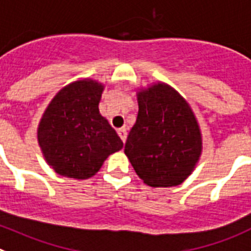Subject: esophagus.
Here are the masks:
<instances>
[{"label":"esophagus","instance_id":"obj_1","mask_svg":"<svg viewBox=\"0 0 251 251\" xmlns=\"http://www.w3.org/2000/svg\"><path fill=\"white\" fill-rule=\"evenodd\" d=\"M117 134H119V136L121 137L123 142H124V144H125L126 137H127V132H126L125 128H120V130H117Z\"/></svg>","mask_w":251,"mask_h":251}]
</instances>
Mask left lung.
Returning <instances> with one entry per match:
<instances>
[{
  "mask_svg": "<svg viewBox=\"0 0 251 251\" xmlns=\"http://www.w3.org/2000/svg\"><path fill=\"white\" fill-rule=\"evenodd\" d=\"M136 124L125 153L140 179L152 187L181 184L201 152V135L190 106L164 83L139 92Z\"/></svg>",
  "mask_w": 251,
  "mask_h": 251,
  "instance_id": "8db88e82",
  "label": "left lung"
}]
</instances>
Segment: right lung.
I'll return each instance as SVG.
<instances>
[{"instance_id":"right-lung-1","label":"right lung","mask_w":251,"mask_h":251,"mask_svg":"<svg viewBox=\"0 0 251 251\" xmlns=\"http://www.w3.org/2000/svg\"><path fill=\"white\" fill-rule=\"evenodd\" d=\"M102 86L77 81L61 90L38 126V144L53 170L66 177L87 179L98 173L123 141L99 112Z\"/></svg>"}]
</instances>
